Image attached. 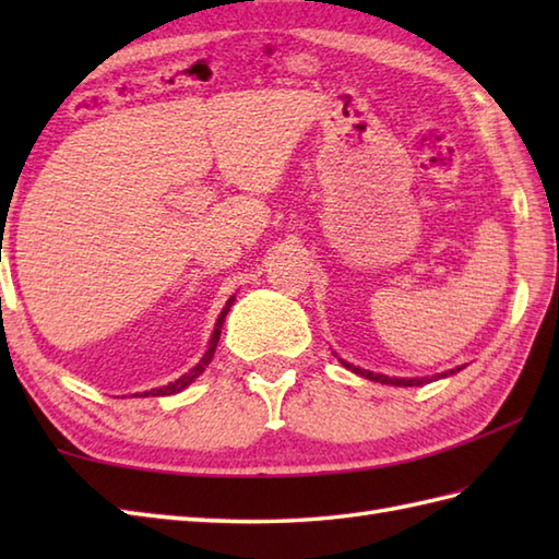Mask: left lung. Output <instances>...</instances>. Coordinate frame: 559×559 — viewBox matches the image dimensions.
Listing matches in <instances>:
<instances>
[{"label": "left lung", "mask_w": 559, "mask_h": 559, "mask_svg": "<svg viewBox=\"0 0 559 559\" xmlns=\"http://www.w3.org/2000/svg\"><path fill=\"white\" fill-rule=\"evenodd\" d=\"M341 360V358H338ZM343 367H348L350 372L360 374L365 379H372V382H379V384H391V386H420V384H427V382H435V379H442V377H449V374H456L461 367H456V370H449V372H442L437 377H413V379H399V377H386V374H377V372H370V370H360V367H355L346 360H341Z\"/></svg>", "instance_id": "8db88e82"}]
</instances>
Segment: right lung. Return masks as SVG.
Returning <instances> with one entry per match:
<instances>
[{
  "label": "right lung",
  "mask_w": 559,
  "mask_h": 559,
  "mask_svg": "<svg viewBox=\"0 0 559 559\" xmlns=\"http://www.w3.org/2000/svg\"><path fill=\"white\" fill-rule=\"evenodd\" d=\"M233 302H235V295L233 298L225 302V307H223V312L218 314V319H216V329H213V334H211V341H209V350L204 353V358H201L192 370L189 372H185L180 379H175V382H170L168 386H160V389H151V391H144V394L141 396H170V394H177V391H182L185 386H189L194 382V379L206 370L209 367V362L213 360V353H216V346H218V338H221V326H223V322H225V317H228V312H230V307H233ZM134 396H139V394H134Z\"/></svg>",
  "instance_id": "1"
}]
</instances>
